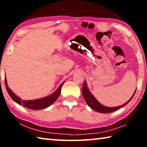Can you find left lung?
Segmentation results:
<instances>
[{
  "instance_id": "1",
  "label": "left lung",
  "mask_w": 147,
  "mask_h": 147,
  "mask_svg": "<svg viewBox=\"0 0 147 147\" xmlns=\"http://www.w3.org/2000/svg\"><path fill=\"white\" fill-rule=\"evenodd\" d=\"M136 90L132 94L131 97L129 99L126 103L123 104V105L116 106V107H107L102 105V104H100L97 100H96L95 97L93 96V94H92L91 93V91L89 90L88 87L87 86V83L86 81L84 82V83L83 84V87H82V95L84 96V100H85V101L86 102L87 104H88V105L90 107L91 109H93V110L98 111V112H100L102 113H108L113 112V111L118 110L119 109H120L121 108H122V107L126 105V104H127L132 99L134 94L136 93Z\"/></svg>"
}]
</instances>
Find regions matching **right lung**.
I'll return each mask as SVG.
<instances>
[{"label":"right lung","mask_w":147,"mask_h":147,"mask_svg":"<svg viewBox=\"0 0 147 147\" xmlns=\"http://www.w3.org/2000/svg\"><path fill=\"white\" fill-rule=\"evenodd\" d=\"M4 81H5V85H6L7 91H8L9 95L10 96V97L12 98V100H13L19 104V105H22L24 107H25V108L28 109H45V108H48V107L52 105V104H53L54 102L58 99L59 94H60L62 86H63V84L65 83V81L63 82L59 86L58 88L53 93L51 94L50 95L45 96V97L39 98V99H35V100H23L21 98L19 97L18 96H17L16 94L9 88V87L8 86V84H7L6 78H5Z\"/></svg>","instance_id":"right-lung-1"}]
</instances>
